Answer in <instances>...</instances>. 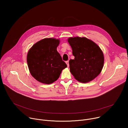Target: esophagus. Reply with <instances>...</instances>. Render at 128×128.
I'll return each mask as SVG.
<instances>
[{
	"instance_id": "esophagus-1",
	"label": "esophagus",
	"mask_w": 128,
	"mask_h": 128,
	"mask_svg": "<svg viewBox=\"0 0 128 128\" xmlns=\"http://www.w3.org/2000/svg\"><path fill=\"white\" fill-rule=\"evenodd\" d=\"M66 63L67 64V66H68V67H69V61H66Z\"/></svg>"
}]
</instances>
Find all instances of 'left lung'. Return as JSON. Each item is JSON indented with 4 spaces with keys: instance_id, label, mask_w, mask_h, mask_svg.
<instances>
[{
    "instance_id": "1",
    "label": "left lung",
    "mask_w": 128,
    "mask_h": 128,
    "mask_svg": "<svg viewBox=\"0 0 128 128\" xmlns=\"http://www.w3.org/2000/svg\"><path fill=\"white\" fill-rule=\"evenodd\" d=\"M68 42L74 56V59H70L69 62L71 74L82 82L92 80L103 68L102 51L94 42L86 38H71Z\"/></svg>"
}]
</instances>
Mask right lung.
<instances>
[{
  "label": "right lung",
  "instance_id": "right-lung-1",
  "mask_svg": "<svg viewBox=\"0 0 128 128\" xmlns=\"http://www.w3.org/2000/svg\"><path fill=\"white\" fill-rule=\"evenodd\" d=\"M59 40L44 38L34 44L27 57L32 76L38 81L50 84L56 81L67 65L57 50Z\"/></svg>",
  "mask_w": 128,
  "mask_h": 128
}]
</instances>
